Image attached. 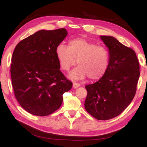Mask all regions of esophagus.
Here are the masks:
<instances>
[{
  "instance_id": "34e87169",
  "label": "esophagus",
  "mask_w": 147,
  "mask_h": 147,
  "mask_svg": "<svg viewBox=\"0 0 147 147\" xmlns=\"http://www.w3.org/2000/svg\"><path fill=\"white\" fill-rule=\"evenodd\" d=\"M80 86V84H78V83L73 82V88H74V89L78 88Z\"/></svg>"
}]
</instances>
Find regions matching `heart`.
<instances>
[{
  "instance_id": "heart-1",
  "label": "heart",
  "mask_w": 147,
  "mask_h": 147,
  "mask_svg": "<svg viewBox=\"0 0 147 147\" xmlns=\"http://www.w3.org/2000/svg\"><path fill=\"white\" fill-rule=\"evenodd\" d=\"M56 54L59 66L65 71H69L78 62L79 66L69 75L73 80H82L88 76L91 80H97L104 75L108 67L107 49L84 38L72 39L69 47L59 44Z\"/></svg>"
}]
</instances>
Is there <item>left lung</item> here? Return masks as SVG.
Instances as JSON below:
<instances>
[{"mask_svg":"<svg viewBox=\"0 0 147 147\" xmlns=\"http://www.w3.org/2000/svg\"><path fill=\"white\" fill-rule=\"evenodd\" d=\"M100 38L108 49V67L96 82L86 86L88 95L84 106L93 117L108 120L121 114L132 101L140 72L133 49L112 36Z\"/></svg>","mask_w":147,"mask_h":147,"instance_id":"left-lung-1","label":"left lung"}]
</instances>
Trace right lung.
Returning a JSON list of instances; mask_svg holds the SVG:
<instances>
[{"label": "right lung", "instance_id": "1", "mask_svg": "<svg viewBox=\"0 0 147 147\" xmlns=\"http://www.w3.org/2000/svg\"><path fill=\"white\" fill-rule=\"evenodd\" d=\"M65 28L41 30L17 45L11 58V78L22 108L37 116L53 113L61 106L63 94L72 88L59 70L56 49L66 38Z\"/></svg>", "mask_w": 147, "mask_h": 147}]
</instances>
